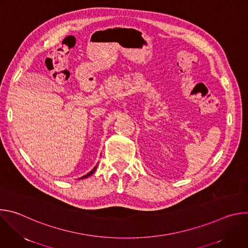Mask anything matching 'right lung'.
Segmentation results:
<instances>
[{
	"mask_svg": "<svg viewBox=\"0 0 248 248\" xmlns=\"http://www.w3.org/2000/svg\"><path fill=\"white\" fill-rule=\"evenodd\" d=\"M96 169H97V166H95V167H94V169H93L92 170H90V171H89L87 174H85V175L81 176V178H79L78 180H83V179H86V178H88V176H90L91 174H93V172L96 170Z\"/></svg>",
	"mask_w": 248,
	"mask_h": 248,
	"instance_id": "obj_1",
	"label": "right lung"
}]
</instances>
